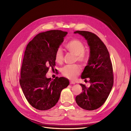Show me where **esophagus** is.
Returning <instances> with one entry per match:
<instances>
[{"mask_svg": "<svg viewBox=\"0 0 131 131\" xmlns=\"http://www.w3.org/2000/svg\"><path fill=\"white\" fill-rule=\"evenodd\" d=\"M70 84L71 85H75V82L74 81H70Z\"/></svg>", "mask_w": 131, "mask_h": 131, "instance_id": "esophagus-1", "label": "esophagus"}]
</instances>
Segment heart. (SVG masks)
<instances>
[{"label":"heart","mask_w":131,"mask_h":131,"mask_svg":"<svg viewBox=\"0 0 131 131\" xmlns=\"http://www.w3.org/2000/svg\"><path fill=\"white\" fill-rule=\"evenodd\" d=\"M67 50L71 54L76 56L78 62L82 65H85L88 62V58L85 53V47L83 43L78 40H72L68 42L66 45ZM54 59L58 64H61L63 61V53L61 48H58L54 55ZM62 74L67 78L74 79L80 72L79 67L75 66H67L62 69Z\"/></svg>","instance_id":"obj_1"}]
</instances>
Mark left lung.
I'll return each mask as SVG.
<instances>
[{
	"label": "left lung",
	"instance_id": "1",
	"mask_svg": "<svg viewBox=\"0 0 131 131\" xmlns=\"http://www.w3.org/2000/svg\"><path fill=\"white\" fill-rule=\"evenodd\" d=\"M88 42L90 50V57L81 78H88L90 86L80 84L82 92L75 98L77 104L81 108L93 110L101 107L108 98L113 88V67L109 53L104 43L96 34L90 31L77 30ZM85 80H86V79Z\"/></svg>",
	"mask_w": 131,
	"mask_h": 131
}]
</instances>
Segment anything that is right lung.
<instances>
[{
    "mask_svg": "<svg viewBox=\"0 0 131 131\" xmlns=\"http://www.w3.org/2000/svg\"><path fill=\"white\" fill-rule=\"evenodd\" d=\"M67 34L59 30L39 33L26 47L19 82L27 100L38 110L52 108L58 102L62 90L69 84L64 77L53 80L46 76L49 67L53 69L56 66L55 53Z\"/></svg>",
    "mask_w": 131,
    "mask_h": 131,
    "instance_id": "right-lung-1",
    "label": "right lung"
}]
</instances>
